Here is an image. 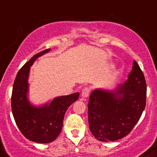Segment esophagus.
I'll return each instance as SVG.
<instances>
[{
  "label": "esophagus",
  "mask_w": 157,
  "mask_h": 157,
  "mask_svg": "<svg viewBox=\"0 0 157 157\" xmlns=\"http://www.w3.org/2000/svg\"><path fill=\"white\" fill-rule=\"evenodd\" d=\"M89 93H90V89H89L88 87H84V88L82 90V97H83V98H87L89 95Z\"/></svg>",
  "instance_id": "obj_1"
}]
</instances>
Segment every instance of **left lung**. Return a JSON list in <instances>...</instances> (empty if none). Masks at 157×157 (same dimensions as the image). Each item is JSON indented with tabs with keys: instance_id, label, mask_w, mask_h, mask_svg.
<instances>
[{
	"instance_id": "1",
	"label": "left lung",
	"mask_w": 157,
	"mask_h": 157,
	"mask_svg": "<svg viewBox=\"0 0 157 157\" xmlns=\"http://www.w3.org/2000/svg\"><path fill=\"white\" fill-rule=\"evenodd\" d=\"M146 102V82L136 61L128 78L114 90L97 88L87 104L90 131L101 142L127 136L140 119Z\"/></svg>"
}]
</instances>
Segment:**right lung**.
<instances>
[{
	"label": "right lung",
	"instance_id": "add662e5",
	"mask_svg": "<svg viewBox=\"0 0 157 157\" xmlns=\"http://www.w3.org/2000/svg\"><path fill=\"white\" fill-rule=\"evenodd\" d=\"M46 49L31 58L17 73L12 94V110L17 126L27 139L37 143H50L63 128L66 110L79 98V92L56 97L40 106L28 99L30 66L38 57L50 52Z\"/></svg>",
	"mask_w": 157,
	"mask_h": 157
}]
</instances>
